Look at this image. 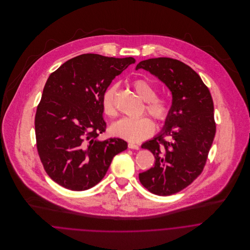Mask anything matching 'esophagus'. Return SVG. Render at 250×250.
<instances>
[{"mask_svg": "<svg viewBox=\"0 0 250 250\" xmlns=\"http://www.w3.org/2000/svg\"><path fill=\"white\" fill-rule=\"evenodd\" d=\"M128 147L130 149H135V150H139L140 149V146L138 144H135V143H130L128 144Z\"/></svg>", "mask_w": 250, "mask_h": 250, "instance_id": "34e87169", "label": "esophagus"}]
</instances>
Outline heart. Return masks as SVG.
<instances>
[{
	"mask_svg": "<svg viewBox=\"0 0 250 250\" xmlns=\"http://www.w3.org/2000/svg\"><path fill=\"white\" fill-rule=\"evenodd\" d=\"M134 89L145 102L143 112L152 116L158 123H165L170 116L171 103L164 96H158L157 88L144 79L135 80L132 83ZM117 92V84H111L104 91L101 99V105L104 113L114 117L117 115V107L115 105V95ZM155 130L153 121L143 116L140 118L123 117L115 121L110 127V133L117 138L132 143H140L149 138Z\"/></svg>",
	"mask_w": 250,
	"mask_h": 250,
	"instance_id": "obj_1",
	"label": "heart"
}]
</instances>
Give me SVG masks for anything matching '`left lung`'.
<instances>
[{
    "label": "left lung",
    "instance_id": "left-lung-1",
    "mask_svg": "<svg viewBox=\"0 0 250 250\" xmlns=\"http://www.w3.org/2000/svg\"><path fill=\"white\" fill-rule=\"evenodd\" d=\"M141 68L158 77L172 93L171 113L162 132L142 145L153 153L155 165L139 175L150 192L167 196L187 188L203 171L215 135L214 102L199 75L178 60L149 59L136 69Z\"/></svg>",
    "mask_w": 250,
    "mask_h": 250
}]
</instances>
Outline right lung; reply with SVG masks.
I'll return each mask as SVG.
<instances>
[{"label":"right lung","mask_w":250,"mask_h":250,"mask_svg":"<svg viewBox=\"0 0 250 250\" xmlns=\"http://www.w3.org/2000/svg\"><path fill=\"white\" fill-rule=\"evenodd\" d=\"M135 59L83 54L53 72L36 108V148L49 177L71 190H85L107 173L127 143L97 137L106 131L101 99L112 80Z\"/></svg>","instance_id":"obj_1"}]
</instances>
